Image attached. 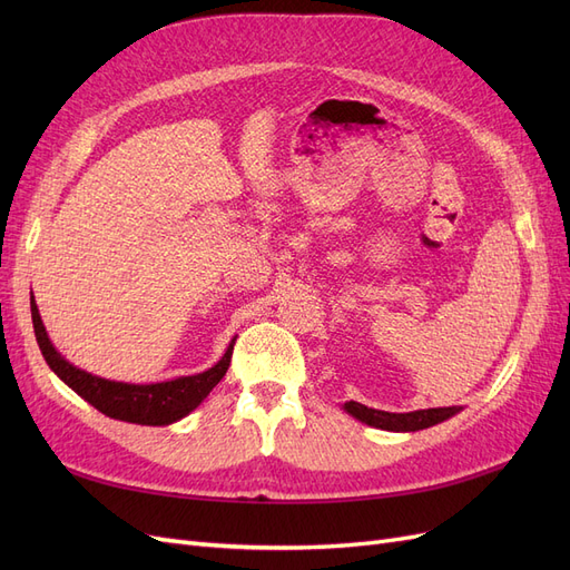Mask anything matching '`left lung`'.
<instances>
[{
    "mask_svg": "<svg viewBox=\"0 0 570 570\" xmlns=\"http://www.w3.org/2000/svg\"><path fill=\"white\" fill-rule=\"evenodd\" d=\"M354 419L361 423H368L373 428L383 430H396V433H413V430H423L430 425H438L446 421L454 413H459V406H440V409H423V411H411V413H390V411H377L368 409L358 402L344 404Z\"/></svg>",
    "mask_w": 570,
    "mask_h": 570,
    "instance_id": "obj_1",
    "label": "left lung"
}]
</instances>
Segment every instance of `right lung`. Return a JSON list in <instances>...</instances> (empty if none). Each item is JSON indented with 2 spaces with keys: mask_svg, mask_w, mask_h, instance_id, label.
I'll return each mask as SVG.
<instances>
[{
  "mask_svg": "<svg viewBox=\"0 0 570 570\" xmlns=\"http://www.w3.org/2000/svg\"><path fill=\"white\" fill-rule=\"evenodd\" d=\"M30 312H32V327H36L40 352L49 364V368L55 371L68 387L76 390L85 402H90L97 411L105 413V416L116 421L140 423V425L176 423L183 416H187L189 411L197 409L204 396L220 383L223 375H226L230 366L233 347H235V340H233L228 352L223 354L218 364L197 375H185V377H176V381L157 383V385L114 383L68 364V361L51 347L36 299L30 302Z\"/></svg>",
  "mask_w": 570,
  "mask_h": 570,
  "instance_id": "add662e5",
  "label": "right lung"
}]
</instances>
